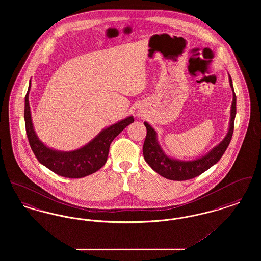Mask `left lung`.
Instances as JSON below:
<instances>
[{"label": "left lung", "instance_id": "8db88e82", "mask_svg": "<svg viewBox=\"0 0 261 261\" xmlns=\"http://www.w3.org/2000/svg\"><path fill=\"white\" fill-rule=\"evenodd\" d=\"M230 86L233 90V101L231 109V120L229 131L223 141L215 148L210 151L206 155L200 158L197 161L192 162H179L168 158L162 150L161 146L156 140V132L150 127L147 122L144 124L147 128V136L143 146V153L145 161L149 166L156 172L162 175V177L174 180V181H184L193 179L199 176L204 171H206L211 166L219 162L222 158L225 150L228 148L233 131H234V122L236 116V94L234 92V87L232 83V78L229 76Z\"/></svg>", "mask_w": 261, "mask_h": 261}]
</instances>
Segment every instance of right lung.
<instances>
[{
    "instance_id": "right-lung-1",
    "label": "right lung",
    "mask_w": 261,
    "mask_h": 261,
    "mask_svg": "<svg viewBox=\"0 0 261 261\" xmlns=\"http://www.w3.org/2000/svg\"><path fill=\"white\" fill-rule=\"evenodd\" d=\"M25 96L24 120L26 134L29 145L38 161L53 172L66 178H82L95 173L101 168L108 160L110 146L113 139L117 136L126 126L134 122L133 116L102 130L98 136L81 149L73 151H58L46 147L36 136L28 101V93Z\"/></svg>"
}]
</instances>
